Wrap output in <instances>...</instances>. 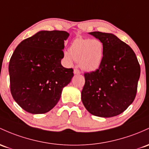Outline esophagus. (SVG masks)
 <instances>
[{"label":"esophagus","mask_w":149,"mask_h":149,"mask_svg":"<svg viewBox=\"0 0 149 149\" xmlns=\"http://www.w3.org/2000/svg\"><path fill=\"white\" fill-rule=\"evenodd\" d=\"M73 73H74V74H80V73H81V71L78 69H74V71H73Z\"/></svg>","instance_id":"obj_1"}]
</instances>
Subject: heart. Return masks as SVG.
I'll list each match as a JSON object with an SVG mask.
<instances>
[{"label": "heart", "instance_id": "1", "mask_svg": "<svg viewBox=\"0 0 149 149\" xmlns=\"http://www.w3.org/2000/svg\"><path fill=\"white\" fill-rule=\"evenodd\" d=\"M63 57L68 63H72L74 60L79 62L83 71H95L103 61L104 45L97 39L76 38L71 42L68 52H64Z\"/></svg>", "mask_w": 149, "mask_h": 149}]
</instances>
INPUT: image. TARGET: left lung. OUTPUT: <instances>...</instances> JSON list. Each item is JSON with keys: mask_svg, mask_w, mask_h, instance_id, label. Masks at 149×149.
<instances>
[{"mask_svg": "<svg viewBox=\"0 0 149 149\" xmlns=\"http://www.w3.org/2000/svg\"><path fill=\"white\" fill-rule=\"evenodd\" d=\"M89 34L102 42L104 57L98 69L84 74L81 100L93 115L114 117L134 100L141 72L139 63L132 49L117 36L100 32Z\"/></svg>", "mask_w": 149, "mask_h": 149, "instance_id": "left-lung-1", "label": "left lung"}]
</instances>
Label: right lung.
<instances>
[{"label":"right lung","instance_id":"1","mask_svg":"<svg viewBox=\"0 0 149 149\" xmlns=\"http://www.w3.org/2000/svg\"><path fill=\"white\" fill-rule=\"evenodd\" d=\"M68 36L65 31L42 30L22 41L15 49L8 68L10 92L27 112H48L71 82L73 70L61 63Z\"/></svg>","mask_w":149,"mask_h":149}]
</instances>
